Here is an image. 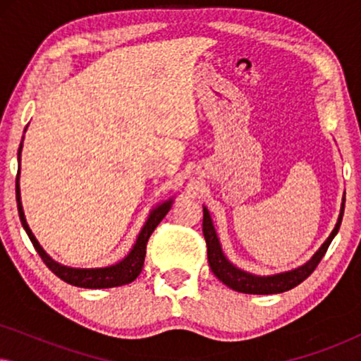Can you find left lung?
Wrapping results in <instances>:
<instances>
[{"mask_svg": "<svg viewBox=\"0 0 361 361\" xmlns=\"http://www.w3.org/2000/svg\"><path fill=\"white\" fill-rule=\"evenodd\" d=\"M343 209L345 204H342V212H340L338 221L335 225V228L327 241L320 246V250L312 256V259L309 263H305L300 268L294 271H288V273H281L274 276H253L250 273H245L238 268H235L228 259L225 258L221 253L220 241L216 238L214 224H212L209 210L204 207V224H202V231H204L205 243H207V258H209L210 269L214 271V274L219 278L221 283L228 286L230 289L238 290V293L245 294H279L286 293V290L295 288L302 283L304 279H307L310 274L314 273V269L317 268L320 259L324 258V255L327 253L330 243H332L334 236L337 235L343 219Z\"/></svg>", "mask_w": 361, "mask_h": 361, "instance_id": "obj_1", "label": "left lung"}]
</instances>
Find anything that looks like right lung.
Returning <instances> with one entry per match:
<instances>
[{
	"label": "right lung",
	"instance_id": "1",
	"mask_svg": "<svg viewBox=\"0 0 361 361\" xmlns=\"http://www.w3.org/2000/svg\"><path fill=\"white\" fill-rule=\"evenodd\" d=\"M21 149H23V141L21 146H19L18 151V159H21ZM16 202H18V212H19V219H21V224L26 230V233L31 240V243L36 251L41 256L44 263L49 269L52 271L57 278H61L66 283L77 286V288H85V289H105V288H116V286H123V284H130L135 281L137 276H140L142 264H145V258H146V245L147 240L157 225L161 224V220L167 215V212L171 210V204L172 200H167L164 204L157 207L151 212L149 219H147L146 225L142 226L140 236H137L135 246L130 251V255L126 256L125 259H121L120 263L113 264V266H106V268H97V269H75V268H67V266H62L54 261L51 256H47L46 251L41 248V245L37 243L36 236L32 235L31 228L26 224V219H24V212H23V205H21V194H19V171L16 176Z\"/></svg>",
	"mask_w": 361,
	"mask_h": 361
}]
</instances>
